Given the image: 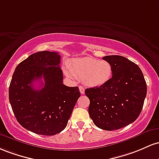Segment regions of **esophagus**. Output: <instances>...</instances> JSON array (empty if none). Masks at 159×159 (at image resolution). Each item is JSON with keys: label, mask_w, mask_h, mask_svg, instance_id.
<instances>
[{"label": "esophagus", "mask_w": 159, "mask_h": 159, "mask_svg": "<svg viewBox=\"0 0 159 159\" xmlns=\"http://www.w3.org/2000/svg\"><path fill=\"white\" fill-rule=\"evenodd\" d=\"M79 89H80V93H81V94H84L85 93V89L83 88V86H81V85H80V86L79 87Z\"/></svg>", "instance_id": "obj_1"}]
</instances>
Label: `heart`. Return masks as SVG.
I'll list each match as a JSON object with an SVG mask.
<instances>
[{
  "instance_id": "obj_1",
  "label": "heart",
  "mask_w": 159,
  "mask_h": 159,
  "mask_svg": "<svg viewBox=\"0 0 159 159\" xmlns=\"http://www.w3.org/2000/svg\"><path fill=\"white\" fill-rule=\"evenodd\" d=\"M66 74L83 80V83L89 87H100L111 78L113 67L106 60L85 57L73 61L70 70H66Z\"/></svg>"
}]
</instances>
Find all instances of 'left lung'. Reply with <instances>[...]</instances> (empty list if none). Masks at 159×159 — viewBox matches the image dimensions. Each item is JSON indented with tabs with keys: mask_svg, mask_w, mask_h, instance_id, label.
<instances>
[{
	"mask_svg": "<svg viewBox=\"0 0 159 159\" xmlns=\"http://www.w3.org/2000/svg\"><path fill=\"white\" fill-rule=\"evenodd\" d=\"M111 64L112 78L102 86L85 90L90 100L89 113L98 128L120 129L134 122L141 113L147 87L136 64L120 56L103 58Z\"/></svg>",
	"mask_w": 159,
	"mask_h": 159,
	"instance_id": "left-lung-1",
	"label": "left lung"
}]
</instances>
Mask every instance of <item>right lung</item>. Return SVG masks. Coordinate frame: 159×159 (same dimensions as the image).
<instances>
[{"mask_svg":"<svg viewBox=\"0 0 159 159\" xmlns=\"http://www.w3.org/2000/svg\"><path fill=\"white\" fill-rule=\"evenodd\" d=\"M61 56L56 52L34 53L16 67L9 99L18 122L37 134L52 136L67 126L80 92L63 84ZM44 79V83L42 81ZM40 81V88L33 83Z\"/></svg>","mask_w":159,"mask_h":159,"instance_id":"obj_1","label":"right lung"}]
</instances>
